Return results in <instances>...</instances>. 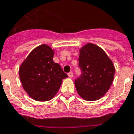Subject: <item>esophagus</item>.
<instances>
[{
	"instance_id": "obj_1",
	"label": "esophagus",
	"mask_w": 134,
	"mask_h": 134,
	"mask_svg": "<svg viewBox=\"0 0 134 134\" xmlns=\"http://www.w3.org/2000/svg\"><path fill=\"white\" fill-rule=\"evenodd\" d=\"M68 76H69V77H70V78L73 77V72H69V73H68Z\"/></svg>"
}]
</instances>
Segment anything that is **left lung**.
Returning <instances> with one entry per match:
<instances>
[{"label":"left lung","instance_id":"left-lung-1","mask_svg":"<svg viewBox=\"0 0 134 134\" xmlns=\"http://www.w3.org/2000/svg\"><path fill=\"white\" fill-rule=\"evenodd\" d=\"M78 60L82 74L75 84L79 95L87 101L102 98L114 80L115 68L112 61L102 48L92 43L80 49Z\"/></svg>","mask_w":134,"mask_h":134}]
</instances>
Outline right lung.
I'll list each match as a JSON object with an SVG mask.
<instances>
[{
  "label": "right lung",
  "instance_id": "right-lung-1",
  "mask_svg": "<svg viewBox=\"0 0 134 134\" xmlns=\"http://www.w3.org/2000/svg\"><path fill=\"white\" fill-rule=\"evenodd\" d=\"M54 50L47 44L35 48L19 69L23 87L30 97L39 102L52 99L68 76L53 61Z\"/></svg>",
  "mask_w": 134,
  "mask_h": 134
}]
</instances>
